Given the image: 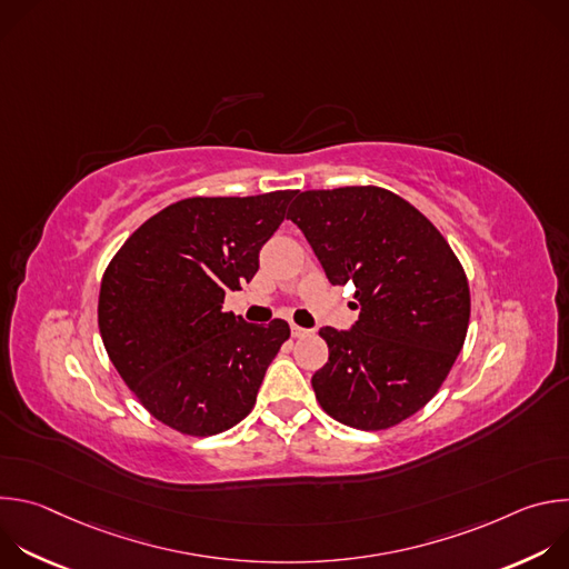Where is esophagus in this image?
I'll return each mask as SVG.
<instances>
[{"label": "esophagus", "instance_id": "34e87169", "mask_svg": "<svg viewBox=\"0 0 569 569\" xmlns=\"http://www.w3.org/2000/svg\"><path fill=\"white\" fill-rule=\"evenodd\" d=\"M292 338H306V336H310V331L308 329H301V327H297V323H292Z\"/></svg>", "mask_w": 569, "mask_h": 569}]
</instances>
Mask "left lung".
Listing matches in <instances>:
<instances>
[{"label": "left lung", "instance_id": "1", "mask_svg": "<svg viewBox=\"0 0 569 569\" xmlns=\"http://www.w3.org/2000/svg\"><path fill=\"white\" fill-rule=\"evenodd\" d=\"M288 218L333 286H356L351 331L323 327L329 362L312 376L321 410L356 430H387L432 400L468 331L466 272L441 231L380 187L303 191Z\"/></svg>", "mask_w": 569, "mask_h": 569}]
</instances>
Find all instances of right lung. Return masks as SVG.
<instances>
[{
    "label": "right lung",
    "instance_id": "add662e5",
    "mask_svg": "<svg viewBox=\"0 0 569 569\" xmlns=\"http://www.w3.org/2000/svg\"><path fill=\"white\" fill-rule=\"evenodd\" d=\"M297 191L187 198L148 218L106 268L99 331L143 408L164 426L211 437L246 419L290 338L222 310L259 270V252Z\"/></svg>",
    "mask_w": 569,
    "mask_h": 569
}]
</instances>
